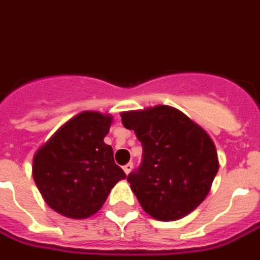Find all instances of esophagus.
<instances>
[{
  "label": "esophagus",
  "instance_id": "esophagus-1",
  "mask_svg": "<svg viewBox=\"0 0 260 260\" xmlns=\"http://www.w3.org/2000/svg\"><path fill=\"white\" fill-rule=\"evenodd\" d=\"M123 170H124V173H126V174H130V171L133 170V162H127L126 166L123 167Z\"/></svg>",
  "mask_w": 260,
  "mask_h": 260
}]
</instances>
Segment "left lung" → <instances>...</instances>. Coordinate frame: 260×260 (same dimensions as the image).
I'll return each instance as SVG.
<instances>
[{
  "label": "left lung",
  "instance_id": "obj_1",
  "mask_svg": "<svg viewBox=\"0 0 260 260\" xmlns=\"http://www.w3.org/2000/svg\"><path fill=\"white\" fill-rule=\"evenodd\" d=\"M143 146L140 167L127 181L143 209L158 221L188 215L208 195L218 157L208 134L170 106L121 114Z\"/></svg>",
  "mask_w": 260,
  "mask_h": 260
}]
</instances>
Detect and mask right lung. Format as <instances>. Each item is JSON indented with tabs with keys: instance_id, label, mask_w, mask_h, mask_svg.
Here are the masks:
<instances>
[{
	"instance_id": "1",
	"label": "right lung",
	"mask_w": 260,
	"mask_h": 260,
	"mask_svg": "<svg viewBox=\"0 0 260 260\" xmlns=\"http://www.w3.org/2000/svg\"><path fill=\"white\" fill-rule=\"evenodd\" d=\"M110 116L83 112L59 128L34 157L32 175L46 204L68 218L96 214L126 174L103 141Z\"/></svg>"
}]
</instances>
